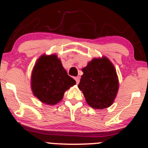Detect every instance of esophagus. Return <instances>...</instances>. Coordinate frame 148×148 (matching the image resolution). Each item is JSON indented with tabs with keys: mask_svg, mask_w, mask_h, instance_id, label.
<instances>
[{
	"mask_svg": "<svg viewBox=\"0 0 148 148\" xmlns=\"http://www.w3.org/2000/svg\"><path fill=\"white\" fill-rule=\"evenodd\" d=\"M74 79H75L76 82V84H79V81H80V77L79 76H76V77L74 78Z\"/></svg>",
	"mask_w": 148,
	"mask_h": 148,
	"instance_id": "obj_1",
	"label": "esophagus"
}]
</instances>
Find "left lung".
Here are the masks:
<instances>
[{"mask_svg":"<svg viewBox=\"0 0 148 148\" xmlns=\"http://www.w3.org/2000/svg\"><path fill=\"white\" fill-rule=\"evenodd\" d=\"M78 87L92 108L103 109L111 106L119 88L118 78L112 62L103 56L94 58L82 69Z\"/></svg>","mask_w":148,"mask_h":148,"instance_id":"left-lung-1","label":"left lung"}]
</instances>
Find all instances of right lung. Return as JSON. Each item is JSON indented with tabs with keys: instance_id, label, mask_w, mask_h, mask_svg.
<instances>
[{
	"instance_id": "right-lung-1",
	"label": "right lung",
	"mask_w": 148,
	"mask_h": 148,
	"mask_svg": "<svg viewBox=\"0 0 148 148\" xmlns=\"http://www.w3.org/2000/svg\"><path fill=\"white\" fill-rule=\"evenodd\" d=\"M75 84V80L67 74L56 54L42 56L34 66L31 75L32 91L46 104H56L62 100L64 92Z\"/></svg>"
}]
</instances>
